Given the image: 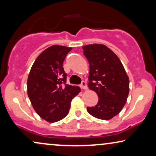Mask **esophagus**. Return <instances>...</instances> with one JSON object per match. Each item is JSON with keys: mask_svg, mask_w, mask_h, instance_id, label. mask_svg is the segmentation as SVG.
<instances>
[{"mask_svg": "<svg viewBox=\"0 0 156 156\" xmlns=\"http://www.w3.org/2000/svg\"><path fill=\"white\" fill-rule=\"evenodd\" d=\"M80 88L81 89H83V90H86L88 88L87 87V85H86V83L85 81H82L81 84H80Z\"/></svg>", "mask_w": 156, "mask_h": 156, "instance_id": "obj_1", "label": "esophagus"}]
</instances>
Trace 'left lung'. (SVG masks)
<instances>
[{
  "label": "left lung",
  "instance_id": "8db88e82",
  "mask_svg": "<svg viewBox=\"0 0 156 156\" xmlns=\"http://www.w3.org/2000/svg\"><path fill=\"white\" fill-rule=\"evenodd\" d=\"M83 49L90 65L88 87L99 98L87 111L93 117L109 120L121 112L127 101L129 78L118 57L105 45L88 44Z\"/></svg>",
  "mask_w": 156,
  "mask_h": 156
}]
</instances>
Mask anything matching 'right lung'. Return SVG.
Segmentation results:
<instances>
[{"instance_id": "add662e5", "label": "right lung", "mask_w": 156, "mask_h": 156, "mask_svg": "<svg viewBox=\"0 0 156 156\" xmlns=\"http://www.w3.org/2000/svg\"><path fill=\"white\" fill-rule=\"evenodd\" d=\"M71 47L52 45L34 61L27 80V94L38 115L55 122L68 115L70 102L80 91L78 86L66 83L63 61Z\"/></svg>"}]
</instances>
